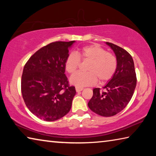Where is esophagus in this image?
<instances>
[{"instance_id": "esophagus-1", "label": "esophagus", "mask_w": 156, "mask_h": 156, "mask_svg": "<svg viewBox=\"0 0 156 156\" xmlns=\"http://www.w3.org/2000/svg\"><path fill=\"white\" fill-rule=\"evenodd\" d=\"M83 88H81V87H76V91L77 92H79V91H81L82 90H83Z\"/></svg>"}]
</instances>
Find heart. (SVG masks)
I'll list each match as a JSON object with an SVG mask.
<instances>
[{
    "instance_id": "1",
    "label": "heart",
    "mask_w": 156,
    "mask_h": 156,
    "mask_svg": "<svg viewBox=\"0 0 156 156\" xmlns=\"http://www.w3.org/2000/svg\"><path fill=\"white\" fill-rule=\"evenodd\" d=\"M80 58L89 60L87 70L78 72L70 77L69 82L78 87L91 85L98 80L100 83L113 77L117 69V59L113 54L107 52L96 43L87 44L79 48L76 53H71L66 58L65 69L69 73H74L80 65Z\"/></svg>"
}]
</instances>
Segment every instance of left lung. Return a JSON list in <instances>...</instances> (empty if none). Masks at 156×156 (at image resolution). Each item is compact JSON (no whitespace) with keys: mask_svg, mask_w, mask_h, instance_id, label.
<instances>
[{"mask_svg":"<svg viewBox=\"0 0 156 156\" xmlns=\"http://www.w3.org/2000/svg\"><path fill=\"white\" fill-rule=\"evenodd\" d=\"M115 53L117 69L112 79L100 91V88L93 89V96L88 102L92 112L105 117L115 115L122 111L133 96L136 86V74L132 57L122 47L108 43Z\"/></svg>","mask_w":156,"mask_h":156,"instance_id":"8db88e82","label":"left lung"}]
</instances>
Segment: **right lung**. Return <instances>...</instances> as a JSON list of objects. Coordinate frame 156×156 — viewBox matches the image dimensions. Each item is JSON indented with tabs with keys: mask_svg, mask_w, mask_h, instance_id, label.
<instances>
[{
	"mask_svg": "<svg viewBox=\"0 0 156 156\" xmlns=\"http://www.w3.org/2000/svg\"><path fill=\"white\" fill-rule=\"evenodd\" d=\"M75 43L57 41L42 47L26 62L21 92L29 110L40 119L55 121L67 114L76 95L65 74L69 49Z\"/></svg>",
	"mask_w": 156,
	"mask_h": 156,
	"instance_id": "add662e5",
	"label": "right lung"
}]
</instances>
